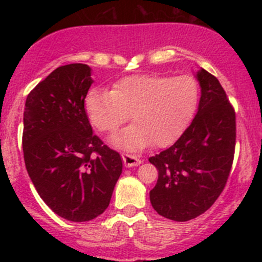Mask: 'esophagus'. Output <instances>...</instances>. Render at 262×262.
<instances>
[{"instance_id":"obj_1","label":"esophagus","mask_w":262,"mask_h":262,"mask_svg":"<svg viewBox=\"0 0 262 262\" xmlns=\"http://www.w3.org/2000/svg\"><path fill=\"white\" fill-rule=\"evenodd\" d=\"M122 159H123V162H124L125 166H128V167L138 166V165L141 164L140 159H138L135 155L127 154V152H123V154H122Z\"/></svg>"}]
</instances>
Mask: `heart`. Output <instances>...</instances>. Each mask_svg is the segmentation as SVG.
<instances>
[{
  "label": "heart",
  "mask_w": 262,
  "mask_h": 262,
  "mask_svg": "<svg viewBox=\"0 0 262 262\" xmlns=\"http://www.w3.org/2000/svg\"><path fill=\"white\" fill-rule=\"evenodd\" d=\"M200 89L188 75H134L114 83L112 91L92 90L85 106L93 127L111 133L130 117L134 123L111 138L113 145L140 150L172 144L196 113Z\"/></svg>",
  "instance_id": "1"
}]
</instances>
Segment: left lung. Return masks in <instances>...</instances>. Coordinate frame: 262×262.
<instances>
[{"label":"left lung","instance_id":"obj_1","mask_svg":"<svg viewBox=\"0 0 262 262\" xmlns=\"http://www.w3.org/2000/svg\"><path fill=\"white\" fill-rule=\"evenodd\" d=\"M196 117L179 140L149 161L159 179L150 202L159 214L187 222L212 207L223 192L234 160L235 112L218 79L201 69Z\"/></svg>","mask_w":262,"mask_h":262}]
</instances>
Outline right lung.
Here are the masks:
<instances>
[{"label": "right lung", "mask_w": 262, "mask_h": 262, "mask_svg": "<svg viewBox=\"0 0 262 262\" xmlns=\"http://www.w3.org/2000/svg\"><path fill=\"white\" fill-rule=\"evenodd\" d=\"M91 68L55 69L29 92L23 114V154L28 175L59 217L87 222L110 206L122 173L121 155L92 133L85 111Z\"/></svg>", "instance_id": "1"}]
</instances>
